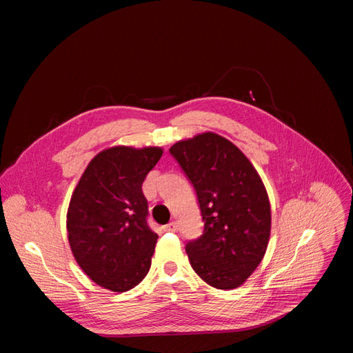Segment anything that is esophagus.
Segmentation results:
<instances>
[{
    "label": "esophagus",
    "mask_w": 353,
    "mask_h": 353,
    "mask_svg": "<svg viewBox=\"0 0 353 353\" xmlns=\"http://www.w3.org/2000/svg\"><path fill=\"white\" fill-rule=\"evenodd\" d=\"M176 230H178V225H176V222H175V221L169 222L168 225H165V231H172V232H175Z\"/></svg>",
    "instance_id": "1"
}]
</instances>
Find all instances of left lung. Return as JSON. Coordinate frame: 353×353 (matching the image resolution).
I'll list each match as a JSON object with an SVG mask.
<instances>
[{
	"instance_id": "obj_1",
	"label": "left lung",
	"mask_w": 353,
	"mask_h": 353,
	"mask_svg": "<svg viewBox=\"0 0 353 353\" xmlns=\"http://www.w3.org/2000/svg\"><path fill=\"white\" fill-rule=\"evenodd\" d=\"M194 185L205 231L187 243L196 274L232 290L262 262L271 234V205L262 179L237 145L203 132L169 148Z\"/></svg>"
}]
</instances>
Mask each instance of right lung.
Here are the masks:
<instances>
[{
  "label": "right lung",
  "instance_id": "1",
  "mask_svg": "<svg viewBox=\"0 0 353 353\" xmlns=\"http://www.w3.org/2000/svg\"><path fill=\"white\" fill-rule=\"evenodd\" d=\"M162 154L160 147L105 148L72 193L66 227L73 258L110 292L131 290L150 270L159 236L147 225L141 185Z\"/></svg>",
  "mask_w": 353,
  "mask_h": 353
}]
</instances>
